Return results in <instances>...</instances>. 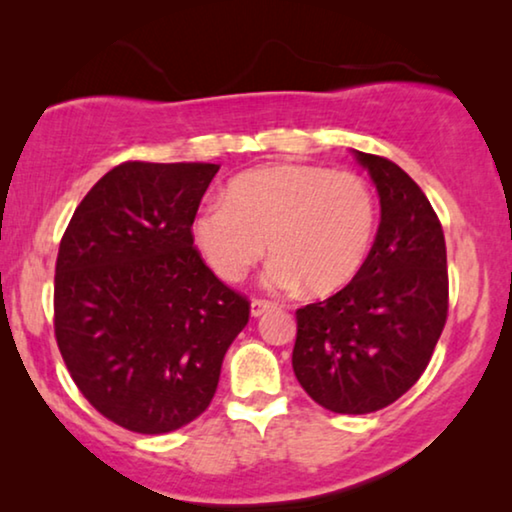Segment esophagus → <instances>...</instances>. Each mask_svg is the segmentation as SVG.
Returning <instances> with one entry per match:
<instances>
[{
    "mask_svg": "<svg viewBox=\"0 0 512 512\" xmlns=\"http://www.w3.org/2000/svg\"><path fill=\"white\" fill-rule=\"evenodd\" d=\"M279 310L277 303H270V300H251V317H263V314Z\"/></svg>",
    "mask_w": 512,
    "mask_h": 512,
    "instance_id": "34e87169",
    "label": "esophagus"
}]
</instances>
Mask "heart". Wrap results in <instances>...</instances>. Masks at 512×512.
<instances>
[{"instance_id":"b5f03b06","label":"heart","mask_w":512,"mask_h":512,"mask_svg":"<svg viewBox=\"0 0 512 512\" xmlns=\"http://www.w3.org/2000/svg\"><path fill=\"white\" fill-rule=\"evenodd\" d=\"M377 205L354 172L277 163L237 174L223 205H205L193 221V242L223 282H242L268 244L265 284L331 296L359 275L373 247Z\"/></svg>"}]
</instances>
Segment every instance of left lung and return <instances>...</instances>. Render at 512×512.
I'll return each instance as SVG.
<instances>
[{
	"mask_svg": "<svg viewBox=\"0 0 512 512\" xmlns=\"http://www.w3.org/2000/svg\"><path fill=\"white\" fill-rule=\"evenodd\" d=\"M380 195V228L345 289L296 312L293 373L321 408L366 415L429 366L447 319V251L431 202L396 163L354 151Z\"/></svg>",
	"mask_w": 512,
	"mask_h": 512,
	"instance_id": "1",
	"label": "left lung"
}]
</instances>
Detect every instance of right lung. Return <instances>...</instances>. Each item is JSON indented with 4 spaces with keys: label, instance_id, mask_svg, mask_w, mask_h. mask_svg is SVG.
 I'll use <instances>...</instances> for the list:
<instances>
[{
    "label": "right lung",
    "instance_id": "obj_1",
    "mask_svg": "<svg viewBox=\"0 0 512 512\" xmlns=\"http://www.w3.org/2000/svg\"><path fill=\"white\" fill-rule=\"evenodd\" d=\"M212 163H123L90 188L55 263V338L69 375L123 429L177 431L212 403L249 321L193 247Z\"/></svg>",
    "mask_w": 512,
    "mask_h": 512
}]
</instances>
